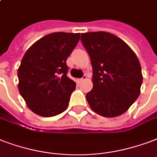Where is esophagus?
Instances as JSON below:
<instances>
[{
    "mask_svg": "<svg viewBox=\"0 0 157 157\" xmlns=\"http://www.w3.org/2000/svg\"><path fill=\"white\" fill-rule=\"evenodd\" d=\"M86 79H87V76H86V75H84V76H82V78L78 79V81H79V82H82V81H86Z\"/></svg>",
    "mask_w": 157,
    "mask_h": 157,
    "instance_id": "1",
    "label": "esophagus"
}]
</instances>
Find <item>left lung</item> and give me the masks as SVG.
<instances>
[{"label":"left lung","instance_id":"left-lung-1","mask_svg":"<svg viewBox=\"0 0 157 157\" xmlns=\"http://www.w3.org/2000/svg\"><path fill=\"white\" fill-rule=\"evenodd\" d=\"M93 69V89L86 94L92 110L107 118L125 113L139 96L142 68L130 47L107 32L81 33Z\"/></svg>","mask_w":157,"mask_h":157}]
</instances>
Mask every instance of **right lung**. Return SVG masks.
<instances>
[{"instance_id": "obj_1", "label": "right lung", "mask_w": 157, "mask_h": 157, "mask_svg": "<svg viewBox=\"0 0 157 157\" xmlns=\"http://www.w3.org/2000/svg\"><path fill=\"white\" fill-rule=\"evenodd\" d=\"M81 33L57 32L44 36L26 51L18 69L19 90L33 113L52 117L67 108L76 82L67 76V59Z\"/></svg>"}]
</instances>
